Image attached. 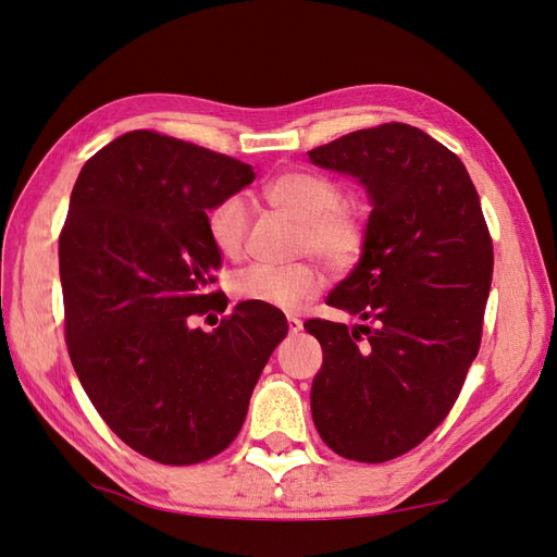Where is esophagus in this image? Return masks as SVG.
<instances>
[{"instance_id": "obj_1", "label": "esophagus", "mask_w": 557, "mask_h": 557, "mask_svg": "<svg viewBox=\"0 0 557 557\" xmlns=\"http://www.w3.org/2000/svg\"><path fill=\"white\" fill-rule=\"evenodd\" d=\"M288 330H290V334L301 332V320L297 315H288Z\"/></svg>"}]
</instances>
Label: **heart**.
Returning <instances> with one entry per match:
<instances>
[{"mask_svg":"<svg viewBox=\"0 0 557 557\" xmlns=\"http://www.w3.org/2000/svg\"><path fill=\"white\" fill-rule=\"evenodd\" d=\"M269 207L288 213L299 223L297 252H313L332 272H348L367 244L364 211L344 199L342 185L315 172L290 170L269 178L262 190ZM207 234L213 248L227 260L246 250L248 215L239 197H227L207 213ZM325 276L313 262L288 267L256 264L232 278V297L244 305L293 311L313 299Z\"/></svg>","mask_w":557,"mask_h":557,"instance_id":"heart-1","label":"heart"}]
</instances>
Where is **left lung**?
Returning a JSON list of instances; mask_svg holds the SVG:
<instances>
[{
	"mask_svg": "<svg viewBox=\"0 0 557 557\" xmlns=\"http://www.w3.org/2000/svg\"><path fill=\"white\" fill-rule=\"evenodd\" d=\"M360 178L372 199L358 267L327 305L362 325L311 318L323 348L311 385L315 430L356 462L399 458L444 423L474 362L493 278V239L460 158L407 123L309 150Z\"/></svg>",
	"mask_w": 557,
	"mask_h": 557,
	"instance_id": "1",
	"label": "left lung"
}]
</instances>
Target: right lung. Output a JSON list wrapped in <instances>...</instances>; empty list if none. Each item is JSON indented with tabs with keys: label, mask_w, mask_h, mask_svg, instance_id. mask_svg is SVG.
Masks as SVG:
<instances>
[{
	"label": "right lung",
	"mask_w": 557,
	"mask_h": 557,
	"mask_svg": "<svg viewBox=\"0 0 557 557\" xmlns=\"http://www.w3.org/2000/svg\"><path fill=\"white\" fill-rule=\"evenodd\" d=\"M248 164L153 129L113 139L83 164L60 232L64 339L104 423L146 458L197 465L239 434L288 323L211 290L223 260L207 211L239 193ZM211 315H207L209 320Z\"/></svg>",
	"instance_id": "1"
}]
</instances>
